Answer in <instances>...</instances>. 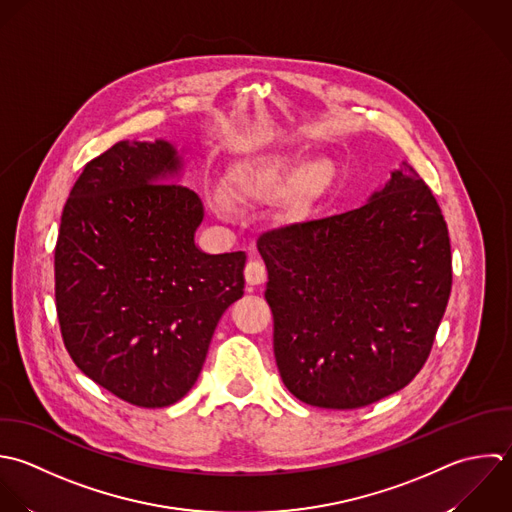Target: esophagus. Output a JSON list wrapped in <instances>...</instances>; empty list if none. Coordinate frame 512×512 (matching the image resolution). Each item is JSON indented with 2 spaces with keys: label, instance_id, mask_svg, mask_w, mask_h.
Returning a JSON list of instances; mask_svg holds the SVG:
<instances>
[{
  "label": "esophagus",
  "instance_id": "1",
  "mask_svg": "<svg viewBox=\"0 0 512 512\" xmlns=\"http://www.w3.org/2000/svg\"><path fill=\"white\" fill-rule=\"evenodd\" d=\"M265 279H267V269H265V265H263L261 261H257V259L249 261L247 267H245V281H247V285L255 287V285L265 283Z\"/></svg>",
  "mask_w": 512,
  "mask_h": 512
}]
</instances>
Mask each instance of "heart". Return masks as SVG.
<instances>
[{"instance_id": "obj_1", "label": "heart", "mask_w": 512, "mask_h": 512, "mask_svg": "<svg viewBox=\"0 0 512 512\" xmlns=\"http://www.w3.org/2000/svg\"><path fill=\"white\" fill-rule=\"evenodd\" d=\"M333 181L335 165L329 159H305L299 151H273L243 163L233 173L227 193L233 201L275 197L273 205L285 221H303L325 199Z\"/></svg>"}]
</instances>
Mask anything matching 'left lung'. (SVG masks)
Segmentation results:
<instances>
[{"label":"left lung","mask_w":512,"mask_h":512,"mask_svg":"<svg viewBox=\"0 0 512 512\" xmlns=\"http://www.w3.org/2000/svg\"><path fill=\"white\" fill-rule=\"evenodd\" d=\"M257 249L269 273L275 361L299 401L359 409L423 369L453 267L441 207L411 165L363 207L267 231Z\"/></svg>","instance_id":"left-lung-1"}]
</instances>
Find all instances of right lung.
<instances>
[{
    "label": "right lung",
    "instance_id": "1",
    "mask_svg": "<svg viewBox=\"0 0 512 512\" xmlns=\"http://www.w3.org/2000/svg\"><path fill=\"white\" fill-rule=\"evenodd\" d=\"M167 139L119 141L91 159L61 213L55 307L83 375L137 407H169L195 385L221 315L243 297V251L195 243L203 203L177 185Z\"/></svg>",
    "mask_w": 512,
    "mask_h": 512
}]
</instances>
